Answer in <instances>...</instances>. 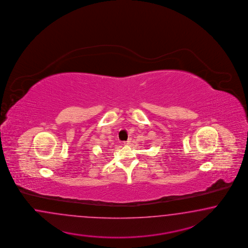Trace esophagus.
<instances>
[{"mask_svg":"<svg viewBox=\"0 0 248 248\" xmlns=\"http://www.w3.org/2000/svg\"><path fill=\"white\" fill-rule=\"evenodd\" d=\"M131 141H132V139H131V138H129L127 141H125V142H124V143L125 145H127V144H129V143H131Z\"/></svg>","mask_w":248,"mask_h":248,"instance_id":"obj_1","label":"esophagus"}]
</instances>
